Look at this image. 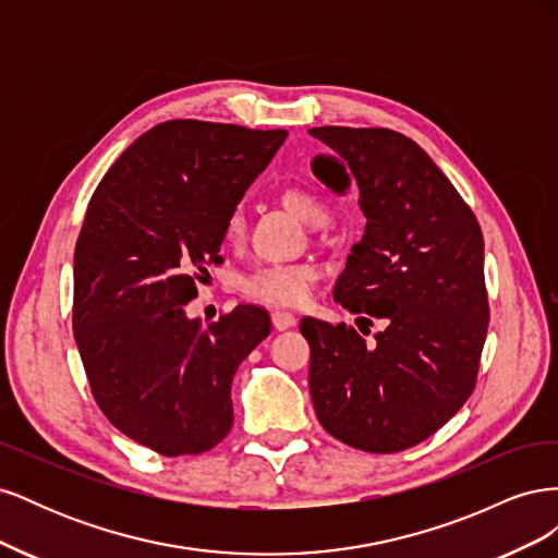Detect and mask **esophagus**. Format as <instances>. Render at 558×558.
Returning a JSON list of instances; mask_svg holds the SVG:
<instances>
[{"mask_svg": "<svg viewBox=\"0 0 558 558\" xmlns=\"http://www.w3.org/2000/svg\"><path fill=\"white\" fill-rule=\"evenodd\" d=\"M295 320H298V318H295L291 312H281V310L272 312V326H275L277 330H289V328H293Z\"/></svg>", "mask_w": 558, "mask_h": 558, "instance_id": "34e87169", "label": "esophagus"}]
</instances>
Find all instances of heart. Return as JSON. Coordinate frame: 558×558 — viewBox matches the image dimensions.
<instances>
[{
	"label": "heart",
	"instance_id": "b5f03b06",
	"mask_svg": "<svg viewBox=\"0 0 558 558\" xmlns=\"http://www.w3.org/2000/svg\"><path fill=\"white\" fill-rule=\"evenodd\" d=\"M281 205L289 209L298 221L307 226H324L328 218L326 199L320 197L312 185H286L279 193ZM244 232V216L240 209H232L226 218L223 234L226 240H240ZM318 279V267L312 263H293V265H263L248 272L240 289L246 298L265 302V305L298 307L310 298L312 286Z\"/></svg>",
	"mask_w": 558,
	"mask_h": 558
}]
</instances>
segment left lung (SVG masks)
Segmentation results:
<instances>
[{
	"label": "left lung",
	"mask_w": 558,
	"mask_h": 558,
	"mask_svg": "<svg viewBox=\"0 0 558 558\" xmlns=\"http://www.w3.org/2000/svg\"><path fill=\"white\" fill-rule=\"evenodd\" d=\"M337 160L314 172L342 193L351 170L367 218L335 302L357 328L302 318L310 391L332 437L369 453L410 449L440 430L475 391L488 328L484 240L475 214L424 148L388 128H314Z\"/></svg>",
	"instance_id": "1"
}]
</instances>
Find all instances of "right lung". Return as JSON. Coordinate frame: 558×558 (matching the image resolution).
<instances>
[{"label":"right lung","instance_id":"obj_1","mask_svg":"<svg viewBox=\"0 0 558 558\" xmlns=\"http://www.w3.org/2000/svg\"><path fill=\"white\" fill-rule=\"evenodd\" d=\"M286 137L167 121L111 165L88 202L74 251V340L99 410L162 456L223 440L232 377L269 335L267 312L251 305L207 326L183 307L221 260L228 214Z\"/></svg>","mask_w":558,"mask_h":558}]
</instances>
